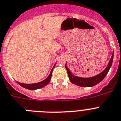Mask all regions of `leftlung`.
Listing matches in <instances>:
<instances>
[{
    "label": "left lung",
    "instance_id": "8db88e82",
    "mask_svg": "<svg viewBox=\"0 0 121 121\" xmlns=\"http://www.w3.org/2000/svg\"><path fill=\"white\" fill-rule=\"evenodd\" d=\"M112 60H113V53H112V56H111V59H110V60L109 63H108L107 68L102 73L97 75V76L92 77V78H85L76 76L72 74L70 70L66 66V64L65 68L67 69V71L68 76H69V78H70V81L72 83L76 84V85L79 86H81V87H92L96 85V84H97L100 82H101L105 78L106 75L108 74L109 70L111 68V65H112Z\"/></svg>",
    "mask_w": 121,
    "mask_h": 121
}]
</instances>
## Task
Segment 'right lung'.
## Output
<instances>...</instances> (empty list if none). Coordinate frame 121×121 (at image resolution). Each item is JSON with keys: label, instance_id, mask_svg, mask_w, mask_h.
<instances>
[{"label": "right lung", "instance_id": "right-lung-1", "mask_svg": "<svg viewBox=\"0 0 121 121\" xmlns=\"http://www.w3.org/2000/svg\"><path fill=\"white\" fill-rule=\"evenodd\" d=\"M55 67V65L53 67L51 71L50 74L49 75V76L43 81H41V82H37V83H34V84H23V83H21V82H17L21 86L24 87L26 89H29V90H35V89H40L42 87H44L45 86H46L47 84L50 82L51 78V76H52V72L54 68Z\"/></svg>", "mask_w": 121, "mask_h": 121}]
</instances>
